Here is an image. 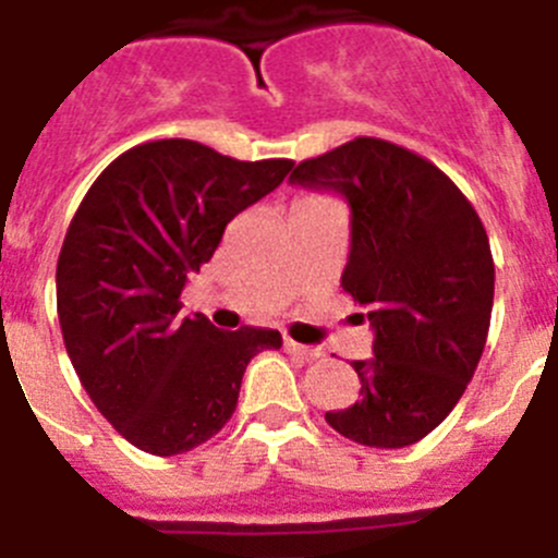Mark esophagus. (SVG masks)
<instances>
[{"mask_svg":"<svg viewBox=\"0 0 558 558\" xmlns=\"http://www.w3.org/2000/svg\"><path fill=\"white\" fill-rule=\"evenodd\" d=\"M284 349H288V354H295V357H302V360H318V357H322V349L304 347V343H299V340H293V338L284 340Z\"/></svg>","mask_w":558,"mask_h":558,"instance_id":"obj_1","label":"esophagus"}]
</instances>
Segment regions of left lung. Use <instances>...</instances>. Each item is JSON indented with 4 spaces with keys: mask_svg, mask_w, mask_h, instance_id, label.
Segmentation results:
<instances>
[{
    "mask_svg": "<svg viewBox=\"0 0 558 558\" xmlns=\"http://www.w3.org/2000/svg\"><path fill=\"white\" fill-rule=\"evenodd\" d=\"M290 181L349 201L340 284L374 327V354L352 363L360 399L329 411V427L366 447L416 445L458 405L489 335L495 259L475 206L433 161L374 136L302 161Z\"/></svg>",
    "mask_w": 558,
    "mask_h": 558,
    "instance_id": "8db88e82",
    "label": "left lung"
}]
</instances>
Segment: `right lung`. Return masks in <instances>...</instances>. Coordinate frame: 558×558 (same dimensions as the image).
<instances>
[{"mask_svg":"<svg viewBox=\"0 0 558 558\" xmlns=\"http://www.w3.org/2000/svg\"><path fill=\"white\" fill-rule=\"evenodd\" d=\"M290 159L240 161L192 140H156L88 186L58 256V322L97 411L150 456H181L231 418L245 366L276 329L220 332L179 318L186 274L226 226L282 184Z\"/></svg>","mask_w":558,"mask_h":558,"instance_id":"add662e5","label":"right lung"}]
</instances>
